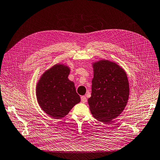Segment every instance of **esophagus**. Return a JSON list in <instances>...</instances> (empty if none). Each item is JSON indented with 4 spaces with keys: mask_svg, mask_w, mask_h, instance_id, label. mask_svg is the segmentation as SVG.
I'll return each mask as SVG.
<instances>
[{
    "mask_svg": "<svg viewBox=\"0 0 160 160\" xmlns=\"http://www.w3.org/2000/svg\"><path fill=\"white\" fill-rule=\"evenodd\" d=\"M81 102H82V103H86V102H87V98H86L85 96H82V97H81Z\"/></svg>",
    "mask_w": 160,
    "mask_h": 160,
    "instance_id": "obj_1",
    "label": "esophagus"
}]
</instances>
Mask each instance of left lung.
<instances>
[{
	"label": "left lung",
	"instance_id": "obj_1",
	"mask_svg": "<svg viewBox=\"0 0 160 160\" xmlns=\"http://www.w3.org/2000/svg\"><path fill=\"white\" fill-rule=\"evenodd\" d=\"M90 110L97 120L107 123L123 111L129 96V85L125 70L116 63L102 60L92 64Z\"/></svg>",
	"mask_w": 160,
	"mask_h": 160
}]
</instances>
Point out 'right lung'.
<instances>
[{
  "label": "right lung",
  "instance_id": "right-lung-1",
  "mask_svg": "<svg viewBox=\"0 0 160 160\" xmlns=\"http://www.w3.org/2000/svg\"><path fill=\"white\" fill-rule=\"evenodd\" d=\"M69 72L67 66L56 64L44 72L37 82L38 103L44 112L54 119L66 116L81 101L74 82L68 78Z\"/></svg>",
  "mask_w": 160,
  "mask_h": 160
}]
</instances>
